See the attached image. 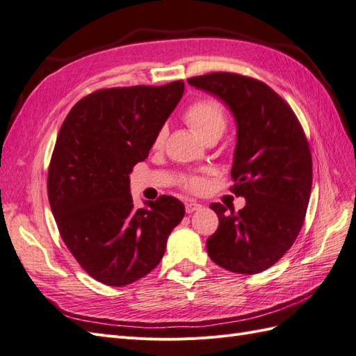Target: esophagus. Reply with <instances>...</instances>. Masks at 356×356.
Listing matches in <instances>:
<instances>
[{
    "label": "esophagus",
    "instance_id": "1",
    "mask_svg": "<svg viewBox=\"0 0 356 356\" xmlns=\"http://www.w3.org/2000/svg\"><path fill=\"white\" fill-rule=\"evenodd\" d=\"M202 207H203V206L198 204L197 202H188V203L185 204L186 213H193V212H195V211H200V209H202Z\"/></svg>",
    "mask_w": 356,
    "mask_h": 356
}]
</instances>
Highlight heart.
Segmentation results:
<instances>
[{"instance_id":"b5f03b06","label":"heart","mask_w":356,"mask_h":356,"mask_svg":"<svg viewBox=\"0 0 356 356\" xmlns=\"http://www.w3.org/2000/svg\"><path fill=\"white\" fill-rule=\"evenodd\" d=\"M184 117L186 123L204 141L220 136L224 132L227 124L225 109L222 104L215 99L195 100V102H193L185 109ZM167 126H161L152 143L153 150H161L163 147V143L167 140ZM181 185H184L185 189L193 191V193H200V191H203L207 186V180L204 176H185L181 179Z\"/></svg>"}]
</instances>
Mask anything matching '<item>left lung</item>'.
Here are the masks:
<instances>
[{"label":"left lung","mask_w":356,"mask_h":356,"mask_svg":"<svg viewBox=\"0 0 356 356\" xmlns=\"http://www.w3.org/2000/svg\"><path fill=\"white\" fill-rule=\"evenodd\" d=\"M188 83L229 105L238 124L232 167L233 193L245 197L239 212L212 203L216 232L207 254L238 273H259L284 256L302 229L312 194V152L293 109L259 79L230 72L189 78Z\"/></svg>","instance_id":"8db88e82"}]
</instances>
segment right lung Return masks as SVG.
Wrapping results in <instances>:
<instances>
[{
  "label": "right lung",
  "mask_w": 356,
  "mask_h": 356,
  "mask_svg": "<svg viewBox=\"0 0 356 356\" xmlns=\"http://www.w3.org/2000/svg\"><path fill=\"white\" fill-rule=\"evenodd\" d=\"M184 90V81L97 90L60 127L48 170L51 211L72 256L106 286L131 284L156 268L185 215L175 197L135 209L129 193V175Z\"/></svg>",
  "instance_id": "add662e5"
}]
</instances>
